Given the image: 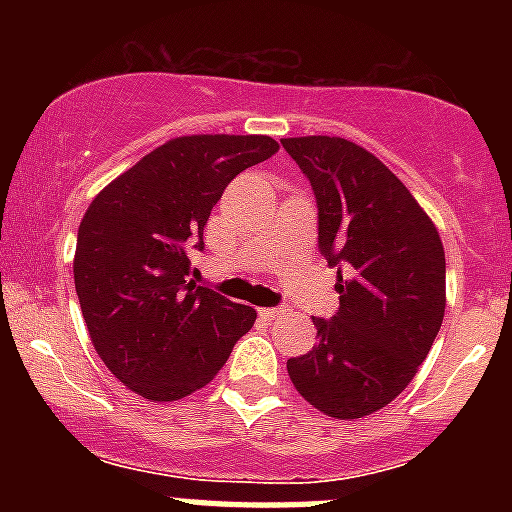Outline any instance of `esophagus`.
I'll use <instances>...</instances> for the list:
<instances>
[{
	"label": "esophagus",
	"mask_w": 512,
	"mask_h": 512,
	"mask_svg": "<svg viewBox=\"0 0 512 512\" xmlns=\"http://www.w3.org/2000/svg\"><path fill=\"white\" fill-rule=\"evenodd\" d=\"M261 315H264L266 320H284L289 315L287 307H264V310H259Z\"/></svg>",
	"instance_id": "obj_1"
}]
</instances>
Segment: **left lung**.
<instances>
[{"instance_id": "8db88e82", "label": "left lung", "mask_w": 512, "mask_h": 512, "mask_svg": "<svg viewBox=\"0 0 512 512\" xmlns=\"http://www.w3.org/2000/svg\"><path fill=\"white\" fill-rule=\"evenodd\" d=\"M282 146L318 197V243L338 266L341 307L312 318L318 343L287 361L295 390L338 420L372 415L423 364L446 312L441 235L410 189L346 138L305 135Z\"/></svg>"}]
</instances>
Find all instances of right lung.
<instances>
[{"instance_id":"right-lung-1","label":"right lung","mask_w":512,"mask_h":512,"mask_svg":"<svg viewBox=\"0 0 512 512\" xmlns=\"http://www.w3.org/2000/svg\"><path fill=\"white\" fill-rule=\"evenodd\" d=\"M279 151L269 135H182L122 171L79 225L74 284L94 351L135 395L174 402L215 379L256 310L187 284L225 187Z\"/></svg>"}]
</instances>
